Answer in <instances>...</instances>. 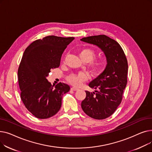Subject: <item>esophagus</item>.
Returning <instances> with one entry per match:
<instances>
[{
    "mask_svg": "<svg viewBox=\"0 0 152 152\" xmlns=\"http://www.w3.org/2000/svg\"><path fill=\"white\" fill-rule=\"evenodd\" d=\"M71 89L72 91H77L79 89L77 88V87H72L71 88Z\"/></svg>",
    "mask_w": 152,
    "mask_h": 152,
    "instance_id": "obj_1",
    "label": "esophagus"
}]
</instances>
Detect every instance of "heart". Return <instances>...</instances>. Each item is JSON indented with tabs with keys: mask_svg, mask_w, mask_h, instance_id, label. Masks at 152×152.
<instances>
[{
	"mask_svg": "<svg viewBox=\"0 0 152 152\" xmlns=\"http://www.w3.org/2000/svg\"><path fill=\"white\" fill-rule=\"evenodd\" d=\"M79 57L86 63H90V67L94 75L100 73L106 66V60L104 58L95 59L96 57V52L89 48L81 49L79 52ZM88 79V75L84 72H79L77 73L71 74L67 77L68 81L76 86H80L83 82Z\"/></svg>",
	"mask_w": 152,
	"mask_h": 152,
	"instance_id": "b5f03b06",
	"label": "heart"
}]
</instances>
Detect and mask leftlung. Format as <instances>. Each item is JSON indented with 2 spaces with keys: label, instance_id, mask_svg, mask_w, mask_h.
Masks as SVG:
<instances>
[{
  "label": "left lung",
  "instance_id": "obj_1",
  "mask_svg": "<svg viewBox=\"0 0 152 152\" xmlns=\"http://www.w3.org/2000/svg\"><path fill=\"white\" fill-rule=\"evenodd\" d=\"M81 41L99 47L104 52L107 62L105 70L89 84L91 88L98 91H86L81 107L94 119H105L114 113L121 102L127 81V58L120 45L105 35L83 37Z\"/></svg>",
  "mask_w": 152,
  "mask_h": 152
}]
</instances>
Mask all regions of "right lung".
<instances>
[{"instance_id":"right-lung-1","label":"right lung","mask_w":152,"mask_h":152,"mask_svg":"<svg viewBox=\"0 0 152 152\" xmlns=\"http://www.w3.org/2000/svg\"><path fill=\"white\" fill-rule=\"evenodd\" d=\"M74 37L49 36L32 42L25 49L18 70L21 99L30 113L39 119L53 116L60 110L68 85L55 87L47 77L60 66L63 52Z\"/></svg>"}]
</instances>
